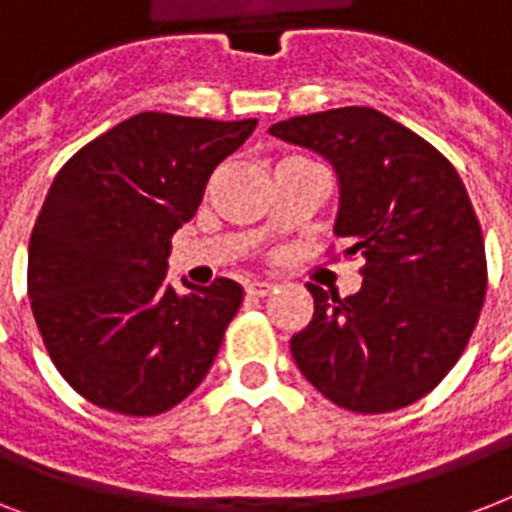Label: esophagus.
I'll return each instance as SVG.
<instances>
[{
    "label": "esophagus",
    "instance_id": "34e87169",
    "mask_svg": "<svg viewBox=\"0 0 512 512\" xmlns=\"http://www.w3.org/2000/svg\"><path fill=\"white\" fill-rule=\"evenodd\" d=\"M273 292V284L271 281H252L247 287V295L252 297H265V295H271Z\"/></svg>",
    "mask_w": 512,
    "mask_h": 512
}]
</instances>
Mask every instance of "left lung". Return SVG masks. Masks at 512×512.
Returning a JSON list of instances; mask_svg holds the SVG:
<instances>
[{
  "label": "left lung",
  "instance_id": "left-lung-1",
  "mask_svg": "<svg viewBox=\"0 0 512 512\" xmlns=\"http://www.w3.org/2000/svg\"><path fill=\"white\" fill-rule=\"evenodd\" d=\"M271 135L335 164V233L361 255L364 284L340 297L308 284L311 324L289 342L332 404L396 412L444 380L486 297V249L465 183L417 132L366 106L295 116Z\"/></svg>",
  "mask_w": 512,
  "mask_h": 512
}]
</instances>
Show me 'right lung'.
Here are the masks:
<instances>
[{
    "label": "right lung",
    "instance_id": "obj_1",
    "mask_svg": "<svg viewBox=\"0 0 512 512\" xmlns=\"http://www.w3.org/2000/svg\"><path fill=\"white\" fill-rule=\"evenodd\" d=\"M257 127L146 111L76 151L28 244V297L63 380L90 404L156 417L207 377L244 289L164 281L172 233Z\"/></svg>",
    "mask_w": 512,
    "mask_h": 512
}]
</instances>
